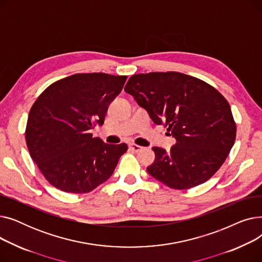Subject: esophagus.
<instances>
[{
	"instance_id": "34e87169",
	"label": "esophagus",
	"mask_w": 262,
	"mask_h": 262,
	"mask_svg": "<svg viewBox=\"0 0 262 262\" xmlns=\"http://www.w3.org/2000/svg\"><path fill=\"white\" fill-rule=\"evenodd\" d=\"M129 148L132 150H134V152H140V150H142L144 147L138 145V144H135V143H130L129 144Z\"/></svg>"
}]
</instances>
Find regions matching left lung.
<instances>
[{
	"mask_svg": "<svg viewBox=\"0 0 262 262\" xmlns=\"http://www.w3.org/2000/svg\"><path fill=\"white\" fill-rule=\"evenodd\" d=\"M157 125L176 139L170 152L154 146L149 175L173 189L199 186L220 169L236 139V123L224 96L180 72L133 75L124 88Z\"/></svg>",
	"mask_w": 262,
	"mask_h": 262,
	"instance_id": "1",
	"label": "left lung"
}]
</instances>
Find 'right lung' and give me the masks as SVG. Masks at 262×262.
<instances>
[{"label": "right lung", "mask_w": 262, "mask_h": 262, "mask_svg": "<svg viewBox=\"0 0 262 262\" xmlns=\"http://www.w3.org/2000/svg\"><path fill=\"white\" fill-rule=\"evenodd\" d=\"M127 76L77 73L41 93L27 119L25 139L32 159L57 189L87 193L113 175L125 143L108 144L89 130L103 125L109 104Z\"/></svg>", "instance_id": "1"}]
</instances>
